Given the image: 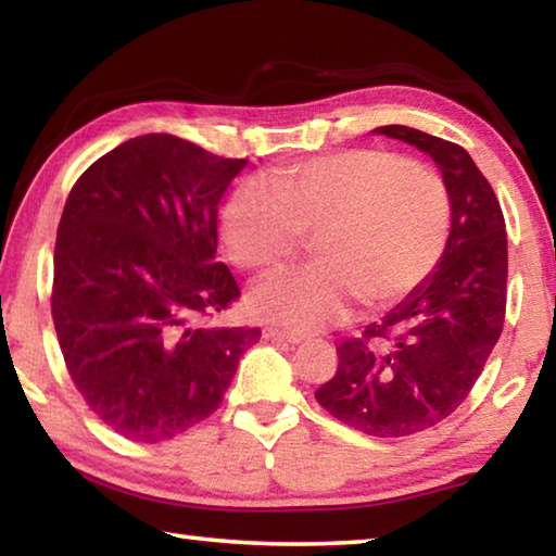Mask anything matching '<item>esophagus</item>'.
I'll return each mask as SVG.
<instances>
[{
	"label": "esophagus",
	"mask_w": 556,
	"mask_h": 556,
	"mask_svg": "<svg viewBox=\"0 0 556 556\" xmlns=\"http://www.w3.org/2000/svg\"><path fill=\"white\" fill-rule=\"evenodd\" d=\"M262 338H265V341H271V343H287V345L304 343V336H301V333L279 331V328H265V331H262Z\"/></svg>",
	"instance_id": "34e87169"
}]
</instances>
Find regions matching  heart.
<instances>
[{
	"mask_svg": "<svg viewBox=\"0 0 556 556\" xmlns=\"http://www.w3.org/2000/svg\"><path fill=\"white\" fill-rule=\"evenodd\" d=\"M220 228L230 260L255 271L279 267L314 235L318 262L260 281L248 304L262 321L318 331L355 301L375 312L425 285L444 257L451 193L409 156L345 149L281 168L269 184H240Z\"/></svg>",
	"mask_w": 556,
	"mask_h": 556,
	"instance_id": "heart-1",
	"label": "heart"
}]
</instances>
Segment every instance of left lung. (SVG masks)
Listing matches in <instances>:
<instances>
[{"label":"left lung","mask_w":556,"mask_h":556,"mask_svg":"<svg viewBox=\"0 0 556 556\" xmlns=\"http://www.w3.org/2000/svg\"><path fill=\"white\" fill-rule=\"evenodd\" d=\"M417 147L451 193L444 257L407 299L338 348V370L316 400L368 437H409L468 397L503 331L507 235L501 203L464 147L414 127L372 129Z\"/></svg>","instance_id":"8db88e82"}]
</instances>
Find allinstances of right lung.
<instances>
[{"mask_svg": "<svg viewBox=\"0 0 556 556\" xmlns=\"http://www.w3.org/2000/svg\"><path fill=\"white\" fill-rule=\"evenodd\" d=\"M244 164L154 131L100 156L65 201L53 326L75 388L131 441L211 417L260 341V328L205 326L240 296L215 252L218 203Z\"/></svg>", "mask_w": 556, "mask_h": 556, "instance_id": "right-lung-1", "label": "right lung"}]
</instances>
